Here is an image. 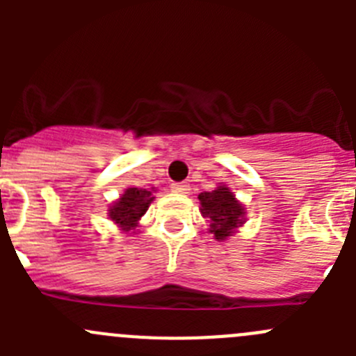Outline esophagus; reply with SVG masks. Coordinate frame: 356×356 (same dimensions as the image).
Returning <instances> with one entry per match:
<instances>
[{
	"mask_svg": "<svg viewBox=\"0 0 356 356\" xmlns=\"http://www.w3.org/2000/svg\"><path fill=\"white\" fill-rule=\"evenodd\" d=\"M189 189L191 188H189L188 182H174V184H172V191L179 193V195H188Z\"/></svg>",
	"mask_w": 356,
	"mask_h": 356,
	"instance_id": "1",
	"label": "esophagus"
}]
</instances>
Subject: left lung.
<instances>
[{
    "mask_svg": "<svg viewBox=\"0 0 356 356\" xmlns=\"http://www.w3.org/2000/svg\"><path fill=\"white\" fill-rule=\"evenodd\" d=\"M201 215L208 218L210 229L217 241H224L234 234L238 227L245 224V207L236 200L231 189L218 186L213 191H204L198 195Z\"/></svg>",
    "mask_w": 356,
    "mask_h": 356,
    "instance_id": "1",
    "label": "left lung"
}]
</instances>
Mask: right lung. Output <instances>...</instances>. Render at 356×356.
I'll return each mask as SVG.
<instances>
[{
	"mask_svg": "<svg viewBox=\"0 0 356 356\" xmlns=\"http://www.w3.org/2000/svg\"><path fill=\"white\" fill-rule=\"evenodd\" d=\"M153 200L155 196L152 195V191L141 188H127L124 195L110 207L108 217L122 231H132L138 227L139 220L146 213Z\"/></svg>",
	"mask_w": 356,
	"mask_h": 356,
	"instance_id": "1",
	"label": "right lung"
}]
</instances>
